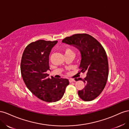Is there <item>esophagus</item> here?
<instances>
[{
    "instance_id": "34e87169",
    "label": "esophagus",
    "mask_w": 129,
    "mask_h": 129,
    "mask_svg": "<svg viewBox=\"0 0 129 129\" xmlns=\"http://www.w3.org/2000/svg\"><path fill=\"white\" fill-rule=\"evenodd\" d=\"M75 80L73 79H69V82L70 83H72V82H75Z\"/></svg>"
}]
</instances>
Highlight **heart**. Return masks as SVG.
<instances>
[{"instance_id":"heart-1","label":"heart","mask_w":129,"mask_h":129,"mask_svg":"<svg viewBox=\"0 0 129 129\" xmlns=\"http://www.w3.org/2000/svg\"><path fill=\"white\" fill-rule=\"evenodd\" d=\"M64 53H65V54H69V53H73V52L71 49L66 48L64 50Z\"/></svg>"}]
</instances>
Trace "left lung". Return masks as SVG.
I'll list each match as a JSON object with an SVG mask.
<instances>
[{"mask_svg":"<svg viewBox=\"0 0 129 129\" xmlns=\"http://www.w3.org/2000/svg\"><path fill=\"white\" fill-rule=\"evenodd\" d=\"M62 42L75 47L81 54L79 68L80 72H86L83 80L85 87L78 91L79 97L84 101H91L97 98L104 89L109 74L107 55L103 47L91 36L76 34L66 37ZM77 81V80H76Z\"/></svg>","mask_w":129,"mask_h":129,"instance_id":"1","label":"left lung"}]
</instances>
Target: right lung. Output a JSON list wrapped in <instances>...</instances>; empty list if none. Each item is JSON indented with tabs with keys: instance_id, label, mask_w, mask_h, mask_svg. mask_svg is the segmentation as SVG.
Returning <instances> with one entry per match:
<instances>
[{
	"instance_id": "add662e5",
	"label": "right lung",
	"mask_w": 129,
	"mask_h": 129,
	"mask_svg": "<svg viewBox=\"0 0 129 129\" xmlns=\"http://www.w3.org/2000/svg\"><path fill=\"white\" fill-rule=\"evenodd\" d=\"M58 41L39 40L26 47L22 56L20 70L27 87L37 97L46 102L59 101L63 96L69 80L50 78L49 55Z\"/></svg>"
}]
</instances>
